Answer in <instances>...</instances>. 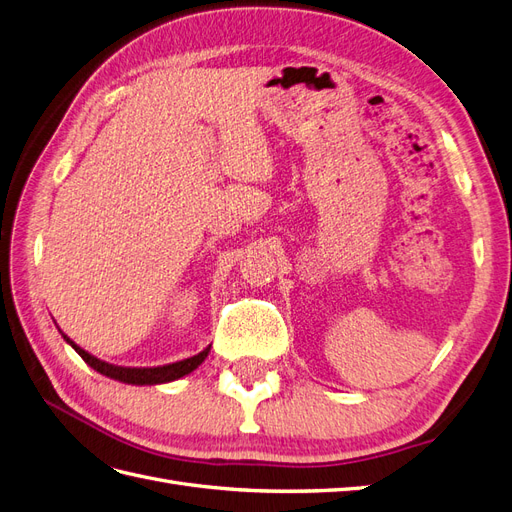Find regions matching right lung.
<instances>
[{
  "label": "right lung",
  "mask_w": 512,
  "mask_h": 512,
  "mask_svg": "<svg viewBox=\"0 0 512 512\" xmlns=\"http://www.w3.org/2000/svg\"><path fill=\"white\" fill-rule=\"evenodd\" d=\"M61 335H64V333H61ZM64 339L76 352L81 354V359L89 367H94L98 371V374H102L106 378L119 380V382H126V384H136V386L164 384V382H173V380H179L183 376H188V374H192V371L200 363L207 359V354L211 350V346H207L203 352L190 356V359H183V361H177V363H168V365H160V367H121V365H113V363H106V361L96 359L94 354H89L81 346H76L68 335H64Z\"/></svg>",
  "instance_id": "add662e5"
}]
</instances>
